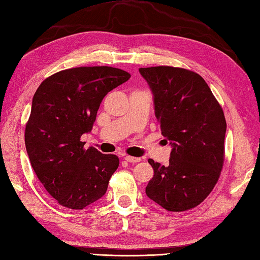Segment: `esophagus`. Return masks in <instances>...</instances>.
Returning <instances> with one entry per match:
<instances>
[{
    "label": "esophagus",
    "instance_id": "esophagus-1",
    "mask_svg": "<svg viewBox=\"0 0 260 260\" xmlns=\"http://www.w3.org/2000/svg\"><path fill=\"white\" fill-rule=\"evenodd\" d=\"M124 158L126 159L127 162H129V163H139V162H141V158L140 157H134V156L126 155Z\"/></svg>",
    "mask_w": 260,
    "mask_h": 260
}]
</instances>
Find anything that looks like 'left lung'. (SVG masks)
I'll return each instance as SVG.
<instances>
[{
    "label": "left lung",
    "mask_w": 260,
    "mask_h": 260,
    "mask_svg": "<svg viewBox=\"0 0 260 260\" xmlns=\"http://www.w3.org/2000/svg\"><path fill=\"white\" fill-rule=\"evenodd\" d=\"M153 93L155 117L172 151L168 167L148 159L146 196L169 211L197 207L212 191L223 164L224 115L207 82L193 71L140 68Z\"/></svg>",
    "instance_id": "1"
}]
</instances>
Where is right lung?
<instances>
[{
    "mask_svg": "<svg viewBox=\"0 0 260 260\" xmlns=\"http://www.w3.org/2000/svg\"><path fill=\"white\" fill-rule=\"evenodd\" d=\"M129 78L106 66L66 69L43 80L33 96L24 135L27 156L61 206L81 210L106 193L119 159L85 150L80 137L91 132L104 97Z\"/></svg>",
    "mask_w": 260,
    "mask_h": 260,
    "instance_id": "obj_1",
    "label": "right lung"
}]
</instances>
